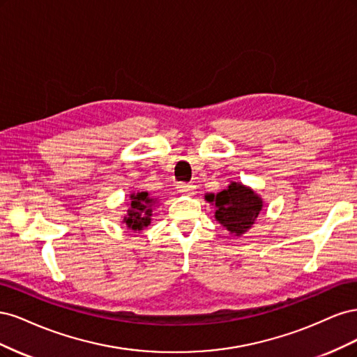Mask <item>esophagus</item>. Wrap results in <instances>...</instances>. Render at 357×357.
<instances>
[{
  "label": "esophagus",
  "mask_w": 357,
  "mask_h": 357,
  "mask_svg": "<svg viewBox=\"0 0 357 357\" xmlns=\"http://www.w3.org/2000/svg\"><path fill=\"white\" fill-rule=\"evenodd\" d=\"M177 188L181 193H188V195H193V193H195V189H197L195 185H192V183H178Z\"/></svg>",
  "instance_id": "esophagus-1"
}]
</instances>
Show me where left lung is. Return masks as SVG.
<instances>
[{
	"mask_svg": "<svg viewBox=\"0 0 357 357\" xmlns=\"http://www.w3.org/2000/svg\"><path fill=\"white\" fill-rule=\"evenodd\" d=\"M205 199L214 205L215 220L235 236H241L252 228L264 205L253 189L236 181H231L228 188L215 195L207 193Z\"/></svg>",
	"mask_w": 357,
	"mask_h": 357,
	"instance_id": "8db88e82",
	"label": "left lung"
}]
</instances>
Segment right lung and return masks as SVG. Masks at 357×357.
<instances>
[{
  "label": "right lung",
  "mask_w": 357,
  "mask_h": 357,
  "mask_svg": "<svg viewBox=\"0 0 357 357\" xmlns=\"http://www.w3.org/2000/svg\"><path fill=\"white\" fill-rule=\"evenodd\" d=\"M131 202H129L128 214L123 218V223L129 229L143 231L152 222V213L156 204V198L149 195V192H137L129 195Z\"/></svg>",
  "instance_id": "right-lung-1"
}]
</instances>
